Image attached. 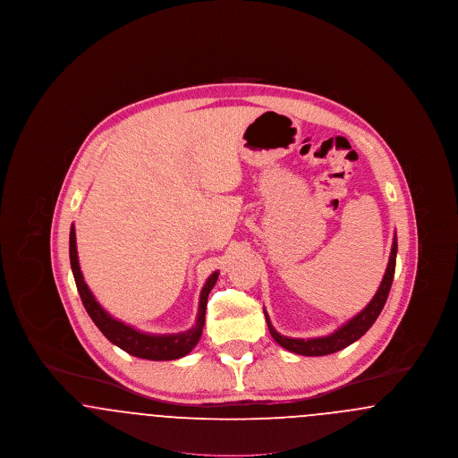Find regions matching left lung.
<instances>
[{"instance_id": "8db88e82", "label": "left lung", "mask_w": 458, "mask_h": 458, "mask_svg": "<svg viewBox=\"0 0 458 458\" xmlns=\"http://www.w3.org/2000/svg\"><path fill=\"white\" fill-rule=\"evenodd\" d=\"M394 264H396V237H393L392 254H390V261L386 273L383 276V282L379 284L376 295L372 297L369 304L366 305L357 316H353L350 321H347L342 327H338L336 331H333L327 336H319V338H288L280 335L267 318L266 314V323L269 327L271 336L275 338V342L278 345H282L284 349L290 350L293 353L299 355H309V357H318V355H327V353H335L338 350H344L345 347L352 345L353 342H357L368 329H369L374 321L377 319V316L381 314L383 307L386 304L388 293L393 284V275H394Z\"/></svg>"}]
</instances>
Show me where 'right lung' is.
I'll return each mask as SVG.
<instances>
[{"mask_svg":"<svg viewBox=\"0 0 458 458\" xmlns=\"http://www.w3.org/2000/svg\"><path fill=\"white\" fill-rule=\"evenodd\" d=\"M70 264H72V273L75 278V284L79 290V295L82 299V304L86 307L90 319L94 325L99 327V331L108 338L109 342L127 353L139 359H148V360H174L183 355H187L191 350L194 349L197 342L200 340L202 327L206 321V305H208V297L209 292L218 280V271H215L206 284L202 286L200 292V301H199V312H197V321L194 327L183 331V333H174V335H149L142 333L135 327H129L113 316L99 305V302L94 299L92 292L89 290L88 284L84 282L81 266H79V256H77V240H75V226H70Z\"/></svg>","mask_w":458,"mask_h":458,"instance_id":"right-lung-1","label":"right lung"}]
</instances>
